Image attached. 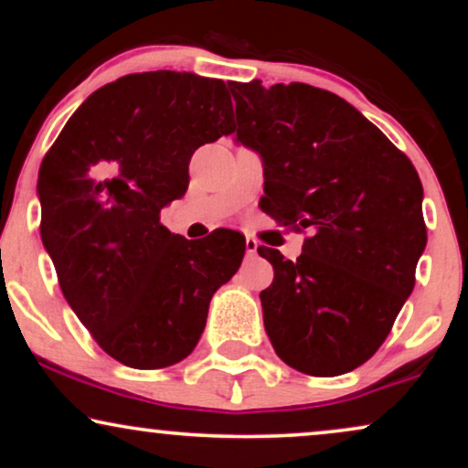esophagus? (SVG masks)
Instances as JSON below:
<instances>
[{"label":"esophagus","mask_w":468,"mask_h":468,"mask_svg":"<svg viewBox=\"0 0 468 468\" xmlns=\"http://www.w3.org/2000/svg\"><path fill=\"white\" fill-rule=\"evenodd\" d=\"M245 249H247V255H249V258H253V255L258 253V240L247 239V240H245Z\"/></svg>","instance_id":"esophagus-1"}]
</instances>
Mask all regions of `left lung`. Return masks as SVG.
<instances>
[{"instance_id":"left-lung-1","label":"left lung","mask_w":468,"mask_h":468,"mask_svg":"<svg viewBox=\"0 0 468 468\" xmlns=\"http://www.w3.org/2000/svg\"><path fill=\"white\" fill-rule=\"evenodd\" d=\"M236 143L264 164L261 208L311 229L296 261L260 247L274 268L260 293L264 328L287 367L349 373L392 330L426 247L420 176L349 101L292 82H229Z\"/></svg>"}]
</instances>
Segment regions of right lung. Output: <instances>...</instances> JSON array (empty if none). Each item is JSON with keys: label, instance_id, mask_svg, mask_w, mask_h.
I'll return each mask as SVG.
<instances>
[{"label": "right lung", "instance_id": "right-lung-1", "mask_svg": "<svg viewBox=\"0 0 468 468\" xmlns=\"http://www.w3.org/2000/svg\"><path fill=\"white\" fill-rule=\"evenodd\" d=\"M229 112L223 80L130 74L82 101L40 165V234L63 296L125 367L185 360L245 255L232 229L194 242L159 221L187 191L197 146L232 132Z\"/></svg>", "mask_w": 468, "mask_h": 468}]
</instances>
